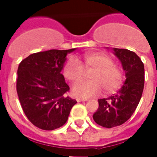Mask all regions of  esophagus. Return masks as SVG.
I'll list each match as a JSON object with an SVG mask.
<instances>
[{"instance_id":"esophagus-1","label":"esophagus","mask_w":157,"mask_h":157,"mask_svg":"<svg viewBox=\"0 0 157 157\" xmlns=\"http://www.w3.org/2000/svg\"><path fill=\"white\" fill-rule=\"evenodd\" d=\"M87 100H88V99L87 98H76V101H77V102H86V101H87Z\"/></svg>"}]
</instances>
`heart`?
Masks as SVG:
<instances>
[{
  "mask_svg": "<svg viewBox=\"0 0 157 157\" xmlns=\"http://www.w3.org/2000/svg\"><path fill=\"white\" fill-rule=\"evenodd\" d=\"M85 71H92L89 75L92 81L75 83L72 92L76 97L90 98L100 94L114 92L121 86L124 74L113 59L102 53H87L79 58L71 57L63 68V75L71 82L82 80Z\"/></svg>",
  "mask_w": 157,
  "mask_h": 157,
  "instance_id": "b5f03b06",
  "label": "heart"
}]
</instances>
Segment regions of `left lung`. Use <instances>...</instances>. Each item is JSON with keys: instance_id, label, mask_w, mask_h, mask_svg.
<instances>
[{"instance_id": "obj_1", "label": "left lung", "mask_w": 157, "mask_h": 157, "mask_svg": "<svg viewBox=\"0 0 157 157\" xmlns=\"http://www.w3.org/2000/svg\"><path fill=\"white\" fill-rule=\"evenodd\" d=\"M113 49L121 61L126 80L116 94L98 99V109L92 116L98 124L109 128L123 124L131 117L140 101L145 84L144 64L138 55L125 48Z\"/></svg>"}]
</instances>
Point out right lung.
<instances>
[{"mask_svg":"<svg viewBox=\"0 0 157 157\" xmlns=\"http://www.w3.org/2000/svg\"><path fill=\"white\" fill-rule=\"evenodd\" d=\"M75 48L50 49L32 54L17 69V92L23 112L36 127L54 130L65 124L75 99L61 74L66 55Z\"/></svg>","mask_w":157,"mask_h":157,"instance_id":"right-lung-1","label":"right lung"}]
</instances>
